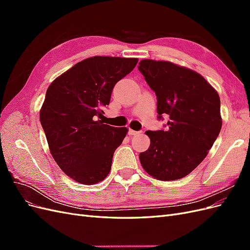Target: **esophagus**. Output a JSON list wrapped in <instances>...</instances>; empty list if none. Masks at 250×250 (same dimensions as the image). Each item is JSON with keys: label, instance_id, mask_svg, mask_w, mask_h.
Masks as SVG:
<instances>
[{"label": "esophagus", "instance_id": "esophagus-1", "mask_svg": "<svg viewBox=\"0 0 250 250\" xmlns=\"http://www.w3.org/2000/svg\"><path fill=\"white\" fill-rule=\"evenodd\" d=\"M139 133H141V131H135V130H132V129L128 130V134H129V135H137Z\"/></svg>", "mask_w": 250, "mask_h": 250}]
</instances>
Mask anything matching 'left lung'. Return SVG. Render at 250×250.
<instances>
[{
	"label": "left lung",
	"mask_w": 250,
	"mask_h": 250,
	"mask_svg": "<svg viewBox=\"0 0 250 250\" xmlns=\"http://www.w3.org/2000/svg\"><path fill=\"white\" fill-rule=\"evenodd\" d=\"M139 70L155 92L158 119L169 116L167 129L146 131L150 146L139 155L142 167L156 179H180L206 158L221 130L220 98L188 67L143 59Z\"/></svg>",
	"instance_id": "1"
}]
</instances>
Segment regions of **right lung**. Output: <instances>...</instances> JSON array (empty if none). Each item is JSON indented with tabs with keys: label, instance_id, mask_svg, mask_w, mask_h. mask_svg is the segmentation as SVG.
<instances>
[{
	"label": "right lung",
	"instance_id": "add662e5",
	"mask_svg": "<svg viewBox=\"0 0 250 250\" xmlns=\"http://www.w3.org/2000/svg\"><path fill=\"white\" fill-rule=\"evenodd\" d=\"M138 58L94 56L53 81L40 111L50 152L67 176L82 185L106 178L112 156L128 129L103 124L116 83L129 74Z\"/></svg>",
	"mask_w": 250,
	"mask_h": 250
}]
</instances>
